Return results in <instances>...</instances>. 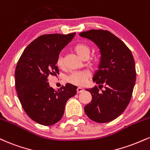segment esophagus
<instances>
[{"instance_id":"34e87169","label":"esophagus","mask_w":150,"mask_h":150,"mask_svg":"<svg viewBox=\"0 0 150 150\" xmlns=\"http://www.w3.org/2000/svg\"><path fill=\"white\" fill-rule=\"evenodd\" d=\"M83 91H84V89H83V88H82V87H77V93H80L81 92H82Z\"/></svg>"}]
</instances>
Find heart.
I'll return each instance as SVG.
<instances>
[{
  "label": "heart",
  "mask_w": 150,
  "mask_h": 150,
  "mask_svg": "<svg viewBox=\"0 0 150 150\" xmlns=\"http://www.w3.org/2000/svg\"><path fill=\"white\" fill-rule=\"evenodd\" d=\"M72 49L75 54L81 59H87L89 57L90 52H91V48L86 44L82 42H78L75 44L72 47ZM100 62V59L98 57H94L91 59V64L93 66H97ZM57 66L59 68H62L64 67V59L62 57L59 56L57 58ZM89 77V73L86 71L80 72V73H75L70 75L68 78V82L73 84H76L78 86H82L85 84L87 82L88 78Z\"/></svg>",
  "instance_id": "heart-1"
}]
</instances>
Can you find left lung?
<instances>
[{"label":"left lung","mask_w":150,"mask_h":150,"mask_svg":"<svg viewBox=\"0 0 150 150\" xmlns=\"http://www.w3.org/2000/svg\"><path fill=\"white\" fill-rule=\"evenodd\" d=\"M80 35L92 41L100 50V63L93 81L99 88H105L102 92L96 86L86 89L92 100L84 107V112L93 122H111L125 110L132 96L136 77L133 54L124 42L108 30L93 29Z\"/></svg>","instance_id":"obj_1"}]
</instances>
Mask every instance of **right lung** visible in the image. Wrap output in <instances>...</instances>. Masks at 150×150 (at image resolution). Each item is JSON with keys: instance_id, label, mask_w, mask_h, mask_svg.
<instances>
[{"instance_id": "1", "label": "right lung", "mask_w": 150, "mask_h": 150, "mask_svg": "<svg viewBox=\"0 0 150 150\" xmlns=\"http://www.w3.org/2000/svg\"><path fill=\"white\" fill-rule=\"evenodd\" d=\"M75 34L39 36L26 47L17 62L14 74L18 98L28 116L40 124L57 123L67 100L77 93V86L69 83L54 90L47 82L49 75L59 74L57 58Z\"/></svg>"}]
</instances>
